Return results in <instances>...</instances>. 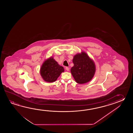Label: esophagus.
Returning a JSON list of instances; mask_svg holds the SVG:
<instances>
[{
	"label": "esophagus",
	"instance_id": "34e87169",
	"mask_svg": "<svg viewBox=\"0 0 133 133\" xmlns=\"http://www.w3.org/2000/svg\"><path fill=\"white\" fill-rule=\"evenodd\" d=\"M65 69L66 70V71H69V68H68V67H66V68H65Z\"/></svg>",
	"mask_w": 133,
	"mask_h": 133
}]
</instances>
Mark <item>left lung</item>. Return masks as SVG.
<instances>
[{"label":"left lung","mask_w":133,"mask_h":133,"mask_svg":"<svg viewBox=\"0 0 133 133\" xmlns=\"http://www.w3.org/2000/svg\"><path fill=\"white\" fill-rule=\"evenodd\" d=\"M74 66L71 73L76 83L84 84L90 81L93 77L96 71L93 60L85 52L76 54L73 59Z\"/></svg>","instance_id":"obj_1"}]
</instances>
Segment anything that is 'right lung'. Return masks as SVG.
Wrapping results in <instances>:
<instances>
[{
	"mask_svg": "<svg viewBox=\"0 0 133 133\" xmlns=\"http://www.w3.org/2000/svg\"><path fill=\"white\" fill-rule=\"evenodd\" d=\"M64 71V68L59 65L53 57H50L43 64L40 72L45 81L52 83L55 81Z\"/></svg>",
	"mask_w": 133,
	"mask_h": 133,
	"instance_id": "1",
	"label": "right lung"
}]
</instances>
